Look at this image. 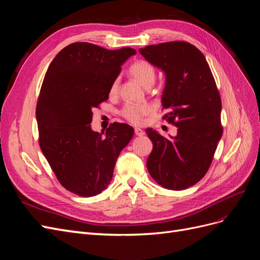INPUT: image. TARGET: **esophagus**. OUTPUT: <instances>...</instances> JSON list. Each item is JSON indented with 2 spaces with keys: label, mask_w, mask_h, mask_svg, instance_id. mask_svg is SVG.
Returning <instances> with one entry per match:
<instances>
[{
  "label": "esophagus",
  "mask_w": 260,
  "mask_h": 260,
  "mask_svg": "<svg viewBox=\"0 0 260 260\" xmlns=\"http://www.w3.org/2000/svg\"><path fill=\"white\" fill-rule=\"evenodd\" d=\"M135 135L138 136V137H142L144 135V131L142 129H140V128H136L135 129Z\"/></svg>",
  "instance_id": "obj_1"
}]
</instances>
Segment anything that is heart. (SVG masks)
I'll use <instances>...</instances> for the list:
<instances>
[{"label": "heart", "instance_id": "obj_1", "mask_svg": "<svg viewBox=\"0 0 260 260\" xmlns=\"http://www.w3.org/2000/svg\"><path fill=\"white\" fill-rule=\"evenodd\" d=\"M129 72L130 75L145 88H149L155 81L156 69L147 60L141 59L133 62L129 68ZM118 85H119V80L117 78L111 85V90H109L111 94H115L117 92ZM151 113L152 107L148 104H127L120 111V115L124 119L133 124H141L144 121V118Z\"/></svg>", "mask_w": 260, "mask_h": 260}]
</instances>
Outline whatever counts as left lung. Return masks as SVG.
Segmentation results:
<instances>
[{"instance_id": "left-lung-1", "label": "left lung", "mask_w": 260, "mask_h": 260, "mask_svg": "<svg viewBox=\"0 0 260 260\" xmlns=\"http://www.w3.org/2000/svg\"><path fill=\"white\" fill-rule=\"evenodd\" d=\"M140 53L166 75L161 103L168 113L162 118L178 128L171 139L146 130L153 142L147 170L162 187L184 190L206 175L222 136L216 81L204 54L188 42L153 44Z\"/></svg>"}]
</instances>
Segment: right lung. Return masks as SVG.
Listing matches in <instances>:
<instances>
[{
	"mask_svg": "<svg viewBox=\"0 0 260 260\" xmlns=\"http://www.w3.org/2000/svg\"><path fill=\"white\" fill-rule=\"evenodd\" d=\"M136 53L76 42L48 68L36 108L39 144L59 183L72 193L90 198L105 190L133 137L127 123H111L105 135L92 131L90 123L92 109L108 100L121 65Z\"/></svg>",
	"mask_w": 260,
	"mask_h": 260,
	"instance_id": "obj_1",
	"label": "right lung"
}]
</instances>
